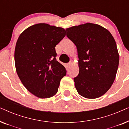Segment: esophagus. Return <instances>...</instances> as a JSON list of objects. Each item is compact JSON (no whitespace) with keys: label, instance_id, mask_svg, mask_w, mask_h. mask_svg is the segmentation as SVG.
Returning a JSON list of instances; mask_svg holds the SVG:
<instances>
[{"label":"esophagus","instance_id":"obj_1","mask_svg":"<svg viewBox=\"0 0 129 129\" xmlns=\"http://www.w3.org/2000/svg\"><path fill=\"white\" fill-rule=\"evenodd\" d=\"M71 65H72V63H69L68 64V67L69 68L71 66Z\"/></svg>","mask_w":129,"mask_h":129}]
</instances>
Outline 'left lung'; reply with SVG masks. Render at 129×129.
Segmentation results:
<instances>
[{
  "instance_id": "obj_1",
  "label": "left lung",
  "mask_w": 129,
  "mask_h": 129,
  "mask_svg": "<svg viewBox=\"0 0 129 129\" xmlns=\"http://www.w3.org/2000/svg\"><path fill=\"white\" fill-rule=\"evenodd\" d=\"M77 49L79 73L74 78L77 92L87 99L105 94L113 83L119 55L113 37L106 29L91 23L66 29Z\"/></svg>"
}]
</instances>
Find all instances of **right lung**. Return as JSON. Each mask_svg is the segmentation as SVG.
<instances>
[{
  "label": "right lung",
  "instance_id": "right-lung-1",
  "mask_svg": "<svg viewBox=\"0 0 129 129\" xmlns=\"http://www.w3.org/2000/svg\"><path fill=\"white\" fill-rule=\"evenodd\" d=\"M66 36L63 28L39 23L19 36L15 50L17 75L28 91L39 98L57 92L66 70L56 60V46Z\"/></svg>",
  "mask_w": 129,
  "mask_h": 129
}]
</instances>
